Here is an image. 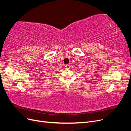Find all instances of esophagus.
I'll use <instances>...</instances> for the list:
<instances>
[{
	"label": "esophagus",
	"instance_id": "1",
	"mask_svg": "<svg viewBox=\"0 0 131 131\" xmlns=\"http://www.w3.org/2000/svg\"><path fill=\"white\" fill-rule=\"evenodd\" d=\"M66 67L67 69H70L71 66H70V64H67V65L66 66Z\"/></svg>",
	"mask_w": 131,
	"mask_h": 131
}]
</instances>
